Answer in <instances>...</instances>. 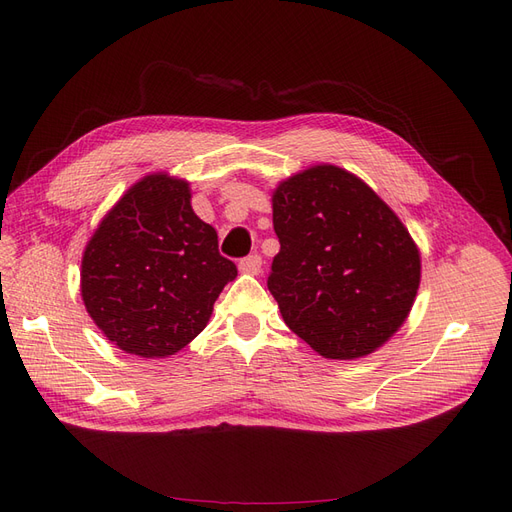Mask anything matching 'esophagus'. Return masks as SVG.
Segmentation results:
<instances>
[{
    "mask_svg": "<svg viewBox=\"0 0 512 512\" xmlns=\"http://www.w3.org/2000/svg\"><path fill=\"white\" fill-rule=\"evenodd\" d=\"M239 271L247 273V275H258L262 271V258L258 254L247 256L239 262Z\"/></svg>",
    "mask_w": 512,
    "mask_h": 512,
    "instance_id": "34e87169",
    "label": "esophagus"
}]
</instances>
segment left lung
Returning a JSON list of instances; mask_svg holds the SVG:
<instances>
[{
	"label": "left lung",
	"instance_id": "left-lung-1",
	"mask_svg": "<svg viewBox=\"0 0 512 512\" xmlns=\"http://www.w3.org/2000/svg\"><path fill=\"white\" fill-rule=\"evenodd\" d=\"M271 200L280 252L267 286L290 331L339 361L389 342L421 284V254L395 211L333 164L288 177Z\"/></svg>",
	"mask_w": 512,
	"mask_h": 512
}]
</instances>
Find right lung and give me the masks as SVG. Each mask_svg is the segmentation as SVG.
I'll return each mask as SVG.
<instances>
[{
    "instance_id": "obj_1",
    "label": "right lung",
    "mask_w": 512,
    "mask_h": 512,
    "mask_svg": "<svg viewBox=\"0 0 512 512\" xmlns=\"http://www.w3.org/2000/svg\"><path fill=\"white\" fill-rule=\"evenodd\" d=\"M190 183L153 173L104 215L81 262L87 314L128 354L164 359L207 327L213 303L237 277L218 232L190 205Z\"/></svg>"
}]
</instances>
